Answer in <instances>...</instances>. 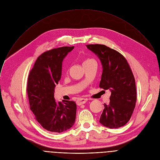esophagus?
<instances>
[{"mask_svg":"<svg viewBox=\"0 0 160 160\" xmlns=\"http://www.w3.org/2000/svg\"><path fill=\"white\" fill-rule=\"evenodd\" d=\"M87 101H88V99L81 98V99H79L77 101V105L80 106V105H82V104H85Z\"/></svg>","mask_w":160,"mask_h":160,"instance_id":"esophagus-1","label":"esophagus"}]
</instances>
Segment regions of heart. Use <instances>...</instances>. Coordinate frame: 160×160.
Segmentation results:
<instances>
[{"label":"heart","mask_w":160,"mask_h":160,"mask_svg":"<svg viewBox=\"0 0 160 160\" xmlns=\"http://www.w3.org/2000/svg\"><path fill=\"white\" fill-rule=\"evenodd\" d=\"M92 61H94V60L92 59H86L83 64H85V63H88V62H92Z\"/></svg>","instance_id":"obj_1"}]
</instances>
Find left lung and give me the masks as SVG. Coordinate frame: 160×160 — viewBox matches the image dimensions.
Returning <instances> with one entry per match:
<instances>
[{"label":"left lung","instance_id":"1","mask_svg":"<svg viewBox=\"0 0 160 160\" xmlns=\"http://www.w3.org/2000/svg\"><path fill=\"white\" fill-rule=\"evenodd\" d=\"M86 46L101 62L102 73L99 87L109 89L111 93L109 104H104L99 122L109 128L124 126L132 117L137 100L135 82L130 67L123 55L104 45Z\"/></svg>","mask_w":160,"mask_h":160}]
</instances>
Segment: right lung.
<instances>
[{
    "mask_svg": "<svg viewBox=\"0 0 160 160\" xmlns=\"http://www.w3.org/2000/svg\"><path fill=\"white\" fill-rule=\"evenodd\" d=\"M74 47H62L46 51L37 59L30 71L27 93L30 109L41 126L48 131L61 133L73 127L76 119L74 101L54 99L56 85L61 77L62 62Z\"/></svg>",
    "mask_w": 160,
    "mask_h": 160,
    "instance_id": "add662e5",
    "label": "right lung"
}]
</instances>
